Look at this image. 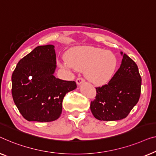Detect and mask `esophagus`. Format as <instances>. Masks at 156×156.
<instances>
[{
	"mask_svg": "<svg viewBox=\"0 0 156 156\" xmlns=\"http://www.w3.org/2000/svg\"><path fill=\"white\" fill-rule=\"evenodd\" d=\"M84 81H85V80L83 78H78L77 79H76V83H77L78 85H80L81 83L84 82Z\"/></svg>",
	"mask_w": 156,
	"mask_h": 156,
	"instance_id": "1",
	"label": "esophagus"
}]
</instances>
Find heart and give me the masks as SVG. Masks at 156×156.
Masks as SVG:
<instances>
[{
  "label": "heart",
  "instance_id": "1",
  "mask_svg": "<svg viewBox=\"0 0 156 156\" xmlns=\"http://www.w3.org/2000/svg\"><path fill=\"white\" fill-rule=\"evenodd\" d=\"M68 69L85 71V77L95 85L107 83L115 73L117 66V57L112 52L93 47H77L63 60Z\"/></svg>",
  "mask_w": 156,
  "mask_h": 156
}]
</instances>
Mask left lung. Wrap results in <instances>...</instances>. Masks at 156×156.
<instances>
[{"mask_svg":"<svg viewBox=\"0 0 156 156\" xmlns=\"http://www.w3.org/2000/svg\"><path fill=\"white\" fill-rule=\"evenodd\" d=\"M121 66L109 83L96 87L95 99L90 103L94 117L100 121L126 118L139 102L141 77L134 61L123 54Z\"/></svg>","mask_w":156,"mask_h":156,"instance_id":"1","label":"left lung"}]
</instances>
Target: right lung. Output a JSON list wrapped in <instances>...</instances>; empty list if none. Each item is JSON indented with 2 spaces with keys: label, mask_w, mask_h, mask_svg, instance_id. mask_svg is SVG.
<instances>
[{
  "label": "right lung",
  "mask_w": 156,
  "mask_h": 156,
  "mask_svg": "<svg viewBox=\"0 0 156 156\" xmlns=\"http://www.w3.org/2000/svg\"><path fill=\"white\" fill-rule=\"evenodd\" d=\"M54 46H39L20 59L12 75V95L22 116L29 122L56 120L66 94L77 87L75 81L56 78Z\"/></svg>",
  "instance_id": "1"
}]
</instances>
